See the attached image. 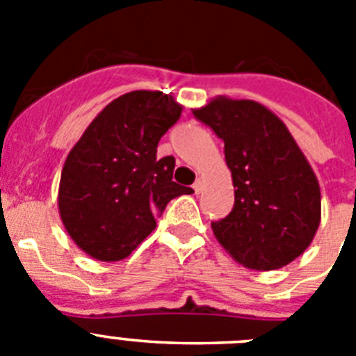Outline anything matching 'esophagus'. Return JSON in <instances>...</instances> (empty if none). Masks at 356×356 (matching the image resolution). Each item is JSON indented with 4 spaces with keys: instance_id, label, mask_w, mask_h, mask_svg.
<instances>
[{
    "instance_id": "obj_1",
    "label": "esophagus",
    "mask_w": 356,
    "mask_h": 356,
    "mask_svg": "<svg viewBox=\"0 0 356 356\" xmlns=\"http://www.w3.org/2000/svg\"><path fill=\"white\" fill-rule=\"evenodd\" d=\"M193 188H194V193H196V194H200L201 191H203V180H201V178H197V180L194 181Z\"/></svg>"
}]
</instances>
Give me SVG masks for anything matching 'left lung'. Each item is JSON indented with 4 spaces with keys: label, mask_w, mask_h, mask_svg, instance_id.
<instances>
[{
    "label": "left lung",
    "mask_w": 356,
    "mask_h": 356,
    "mask_svg": "<svg viewBox=\"0 0 356 356\" xmlns=\"http://www.w3.org/2000/svg\"><path fill=\"white\" fill-rule=\"evenodd\" d=\"M193 114L225 143L235 187L232 212L212 222L217 241L257 271L298 259L319 228L321 191L287 127L251 99L216 97Z\"/></svg>",
    "instance_id": "1"
}]
</instances>
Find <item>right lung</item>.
Listing matches in <instances>:
<instances>
[{"instance_id": "obj_1", "label": "right lung", "mask_w": 356, "mask_h": 356, "mask_svg": "<svg viewBox=\"0 0 356 356\" xmlns=\"http://www.w3.org/2000/svg\"><path fill=\"white\" fill-rule=\"evenodd\" d=\"M181 106L159 90H134L97 114L62 169L58 209L67 234L92 259H127L155 229L172 197L193 188L172 181L175 159H156Z\"/></svg>"}]
</instances>
